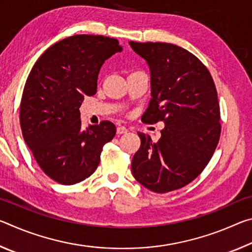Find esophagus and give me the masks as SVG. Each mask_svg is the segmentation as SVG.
<instances>
[{"instance_id":"obj_1","label":"esophagus","mask_w":252,"mask_h":252,"mask_svg":"<svg viewBox=\"0 0 252 252\" xmlns=\"http://www.w3.org/2000/svg\"><path fill=\"white\" fill-rule=\"evenodd\" d=\"M127 132V129L126 126H119L118 127H117V133L118 134H123V133H126Z\"/></svg>"}]
</instances>
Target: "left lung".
Wrapping results in <instances>:
<instances>
[{"label":"left lung","instance_id":"8db88e82","mask_svg":"<svg viewBox=\"0 0 252 252\" xmlns=\"http://www.w3.org/2000/svg\"><path fill=\"white\" fill-rule=\"evenodd\" d=\"M150 70L151 100L141 120L163 121L161 138L138 132L141 146L132 159L135 180L164 193L187 186L209 163L220 138L216 85L203 63L180 46L129 42Z\"/></svg>","mask_w":252,"mask_h":252}]
</instances>
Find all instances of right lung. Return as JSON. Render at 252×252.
Here are the masks:
<instances>
[{"instance_id":"right-lung-1","label":"right lung","mask_w":252,"mask_h":252,"mask_svg":"<svg viewBox=\"0 0 252 252\" xmlns=\"http://www.w3.org/2000/svg\"><path fill=\"white\" fill-rule=\"evenodd\" d=\"M121 51L117 39L69 36L50 46L30 72L20 106L22 134L40 168L61 185L90 177L116 135L110 121L83 130L80 106L85 95L96 93L105 60Z\"/></svg>"}]
</instances>
